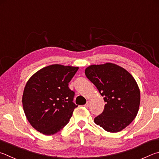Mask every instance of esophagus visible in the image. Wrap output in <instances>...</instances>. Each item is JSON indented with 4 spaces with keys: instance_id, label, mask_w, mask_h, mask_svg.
<instances>
[{
    "instance_id": "34e87169",
    "label": "esophagus",
    "mask_w": 159,
    "mask_h": 159,
    "mask_svg": "<svg viewBox=\"0 0 159 159\" xmlns=\"http://www.w3.org/2000/svg\"><path fill=\"white\" fill-rule=\"evenodd\" d=\"M89 106V101H87V103H86V104L84 105V107L87 108Z\"/></svg>"
}]
</instances>
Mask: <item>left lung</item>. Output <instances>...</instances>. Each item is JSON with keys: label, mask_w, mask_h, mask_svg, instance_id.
Segmentation results:
<instances>
[{"label": "left lung", "mask_w": 159, "mask_h": 159, "mask_svg": "<svg viewBox=\"0 0 159 159\" xmlns=\"http://www.w3.org/2000/svg\"><path fill=\"white\" fill-rule=\"evenodd\" d=\"M85 75L105 102L103 112L94 122L110 133L119 132L129 126L137 116L140 102V89L134 77L112 63L89 66Z\"/></svg>", "instance_id": "left-lung-1"}]
</instances>
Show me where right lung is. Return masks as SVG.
<instances>
[{"instance_id":"add662e5","label":"right lung","mask_w":159,"mask_h":159,"mask_svg":"<svg viewBox=\"0 0 159 159\" xmlns=\"http://www.w3.org/2000/svg\"><path fill=\"white\" fill-rule=\"evenodd\" d=\"M78 67L53 64L39 70L25 86L22 105L30 125L38 132L51 135L63 129L77 107L68 83Z\"/></svg>"}]
</instances>
